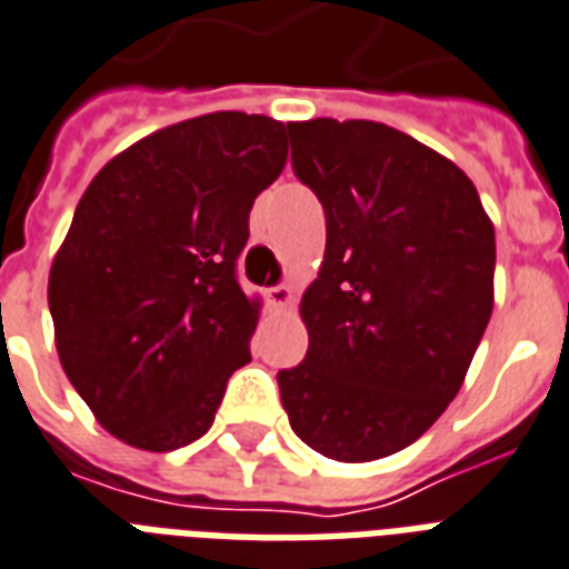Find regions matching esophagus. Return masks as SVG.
<instances>
[{
    "label": "esophagus",
    "instance_id": "1",
    "mask_svg": "<svg viewBox=\"0 0 569 569\" xmlns=\"http://www.w3.org/2000/svg\"><path fill=\"white\" fill-rule=\"evenodd\" d=\"M268 301H271V307H277V310H289L295 303L292 286H274V289H268Z\"/></svg>",
    "mask_w": 569,
    "mask_h": 569
}]
</instances>
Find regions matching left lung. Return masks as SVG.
<instances>
[{
  "label": "left lung",
  "instance_id": "obj_1",
  "mask_svg": "<svg viewBox=\"0 0 569 569\" xmlns=\"http://www.w3.org/2000/svg\"><path fill=\"white\" fill-rule=\"evenodd\" d=\"M325 208L301 298L307 358L277 372L295 436L337 462L418 441L466 381L496 303V229L466 172L381 121L289 124Z\"/></svg>",
  "mask_w": 569,
  "mask_h": 569
}]
</instances>
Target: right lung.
Wrapping results in <instances>:
<instances>
[{
	"label": "right lung",
	"instance_id": "obj_1",
	"mask_svg": "<svg viewBox=\"0 0 569 569\" xmlns=\"http://www.w3.org/2000/svg\"><path fill=\"white\" fill-rule=\"evenodd\" d=\"M289 124L208 112L154 130L82 193L50 268L56 352L94 420L167 453L206 436L250 361L262 301L236 259L253 199L283 172Z\"/></svg>",
	"mask_w": 569,
	"mask_h": 569
}]
</instances>
